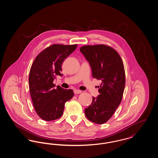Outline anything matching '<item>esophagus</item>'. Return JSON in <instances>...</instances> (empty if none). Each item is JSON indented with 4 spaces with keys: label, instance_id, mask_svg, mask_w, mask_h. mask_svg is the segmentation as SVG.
<instances>
[{
    "label": "esophagus",
    "instance_id": "34e87169",
    "mask_svg": "<svg viewBox=\"0 0 158 158\" xmlns=\"http://www.w3.org/2000/svg\"><path fill=\"white\" fill-rule=\"evenodd\" d=\"M82 92L81 90H79V89H75L74 90V93L75 94H81Z\"/></svg>",
    "mask_w": 158,
    "mask_h": 158
}]
</instances>
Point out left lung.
Instances as JSON below:
<instances>
[{
  "label": "left lung",
  "mask_w": 158,
  "mask_h": 158,
  "mask_svg": "<svg viewBox=\"0 0 158 158\" xmlns=\"http://www.w3.org/2000/svg\"><path fill=\"white\" fill-rule=\"evenodd\" d=\"M81 52L89 61L92 76L101 80L98 97L85 110L90 121L102 124L110 119L120 104L126 83L123 62L117 52L104 44L84 45Z\"/></svg>",
  "instance_id": "8db88e82"
}]
</instances>
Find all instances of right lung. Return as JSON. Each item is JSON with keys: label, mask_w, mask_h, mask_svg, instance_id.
Wrapping results in <instances>:
<instances>
[{"label": "right lung", "mask_w": 158, "mask_h": 158, "mask_svg": "<svg viewBox=\"0 0 158 158\" xmlns=\"http://www.w3.org/2000/svg\"><path fill=\"white\" fill-rule=\"evenodd\" d=\"M77 45L53 44L38 54L31 68L29 87L34 109L45 121H53L62 115L65 103L73 98V91L55 85L57 76L63 75L64 60L75 50Z\"/></svg>", "instance_id": "obj_1"}]
</instances>
